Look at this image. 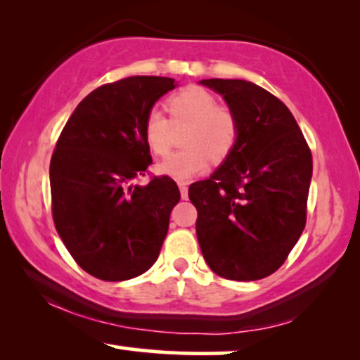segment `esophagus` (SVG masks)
<instances>
[{"label": "esophagus", "mask_w": 360, "mask_h": 360, "mask_svg": "<svg viewBox=\"0 0 360 360\" xmlns=\"http://www.w3.org/2000/svg\"><path fill=\"white\" fill-rule=\"evenodd\" d=\"M179 191H181V198L188 199V184L179 183Z\"/></svg>", "instance_id": "1"}]
</instances>
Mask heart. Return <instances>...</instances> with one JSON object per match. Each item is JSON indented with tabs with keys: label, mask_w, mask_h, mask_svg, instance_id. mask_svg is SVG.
Returning <instances> with one entry per match:
<instances>
[{
	"label": "heart",
	"mask_w": 360,
	"mask_h": 360,
	"mask_svg": "<svg viewBox=\"0 0 360 360\" xmlns=\"http://www.w3.org/2000/svg\"><path fill=\"white\" fill-rule=\"evenodd\" d=\"M171 122L160 110L153 108L143 122V136L153 155L166 156L172 145V127L188 124L184 131V150L160 162L158 171L176 181H188L207 169L210 158L224 161L236 150L240 124L237 115L219 105L209 90L189 85L167 98Z\"/></svg>",
	"instance_id": "obj_1"
}]
</instances>
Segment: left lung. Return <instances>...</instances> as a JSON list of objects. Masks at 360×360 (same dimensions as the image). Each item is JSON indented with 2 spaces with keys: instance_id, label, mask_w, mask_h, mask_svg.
<instances>
[{
  "instance_id": "1",
  "label": "left lung",
  "mask_w": 360,
  "mask_h": 360,
  "mask_svg": "<svg viewBox=\"0 0 360 360\" xmlns=\"http://www.w3.org/2000/svg\"><path fill=\"white\" fill-rule=\"evenodd\" d=\"M237 115L236 150L209 179L189 186L195 233L210 270L236 281L275 273L306 225L313 156L288 107L238 79L200 80Z\"/></svg>"
}]
</instances>
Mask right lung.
I'll list each match as a JSON object with an SVG mask.
<instances>
[{
    "label": "right lung",
    "instance_id": "add662e5",
    "mask_svg": "<svg viewBox=\"0 0 360 360\" xmlns=\"http://www.w3.org/2000/svg\"><path fill=\"white\" fill-rule=\"evenodd\" d=\"M174 79L135 75L90 92L67 120L51 158L52 219L82 270L103 281L145 273L160 257L179 188L169 176L146 186L143 122Z\"/></svg>",
    "mask_w": 360,
    "mask_h": 360
}]
</instances>
